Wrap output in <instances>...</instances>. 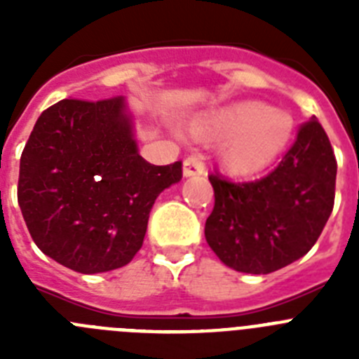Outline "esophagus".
<instances>
[{
  "instance_id": "obj_1",
  "label": "esophagus",
  "mask_w": 359,
  "mask_h": 359,
  "mask_svg": "<svg viewBox=\"0 0 359 359\" xmlns=\"http://www.w3.org/2000/svg\"><path fill=\"white\" fill-rule=\"evenodd\" d=\"M205 172V163L199 156H189L183 161V176H196V174Z\"/></svg>"
}]
</instances>
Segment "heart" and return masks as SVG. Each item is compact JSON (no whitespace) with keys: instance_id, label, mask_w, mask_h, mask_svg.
Instances as JSON below:
<instances>
[{"instance_id":"b5f03b06","label":"heart","mask_w":359,"mask_h":359,"mask_svg":"<svg viewBox=\"0 0 359 359\" xmlns=\"http://www.w3.org/2000/svg\"><path fill=\"white\" fill-rule=\"evenodd\" d=\"M194 135L203 140H224V167L246 176L268 167L286 149L293 118L286 111L246 100L201 116L194 123Z\"/></svg>"}]
</instances>
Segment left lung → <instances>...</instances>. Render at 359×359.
I'll return each mask as SVG.
<instances>
[{"instance_id": "obj_1", "label": "left lung", "mask_w": 359, "mask_h": 359, "mask_svg": "<svg viewBox=\"0 0 359 359\" xmlns=\"http://www.w3.org/2000/svg\"><path fill=\"white\" fill-rule=\"evenodd\" d=\"M214 210L205 237L215 255L241 273L266 275L306 255L334 207L336 158L313 116L277 169L255 182L208 176Z\"/></svg>"}]
</instances>
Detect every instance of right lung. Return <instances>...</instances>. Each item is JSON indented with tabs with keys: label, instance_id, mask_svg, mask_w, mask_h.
<instances>
[{
	"label": "right lung",
	"instance_id": "right-lung-1",
	"mask_svg": "<svg viewBox=\"0 0 359 359\" xmlns=\"http://www.w3.org/2000/svg\"><path fill=\"white\" fill-rule=\"evenodd\" d=\"M182 176V161L151 165L138 154L123 97L65 98L30 133L18 203L44 255L79 273H104L133 261L152 205Z\"/></svg>",
	"mask_w": 359,
	"mask_h": 359
}]
</instances>
